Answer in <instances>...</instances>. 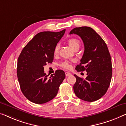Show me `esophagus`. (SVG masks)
Masks as SVG:
<instances>
[{
	"instance_id": "esophagus-1",
	"label": "esophagus",
	"mask_w": 126,
	"mask_h": 126,
	"mask_svg": "<svg viewBox=\"0 0 126 126\" xmlns=\"http://www.w3.org/2000/svg\"><path fill=\"white\" fill-rule=\"evenodd\" d=\"M71 74L70 72H65V76H66L67 77H68V76H71Z\"/></svg>"
}]
</instances>
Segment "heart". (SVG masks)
I'll list each match as a JSON object with an SVG mask.
<instances>
[{"label":"heart","instance_id":"b5f03b06","mask_svg":"<svg viewBox=\"0 0 126 126\" xmlns=\"http://www.w3.org/2000/svg\"><path fill=\"white\" fill-rule=\"evenodd\" d=\"M67 42L69 45V46L71 47L72 49H74L75 47H79L80 46V41L79 39L75 38H71L68 39L67 40ZM59 45H57L54 48V53L55 54H58V50H59ZM61 66L63 67V68H66V69H69L71 67V64L68 61H64L61 64Z\"/></svg>","mask_w":126,"mask_h":126}]
</instances>
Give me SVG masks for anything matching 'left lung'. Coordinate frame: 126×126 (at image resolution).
<instances>
[{
    "mask_svg": "<svg viewBox=\"0 0 126 126\" xmlns=\"http://www.w3.org/2000/svg\"><path fill=\"white\" fill-rule=\"evenodd\" d=\"M81 37L84 52L80 63L76 67L78 72L85 71V79L74 75L76 81L74 91L82 100L93 102L101 98L108 91L112 76L111 59L108 46L100 35L88 27L75 28L69 34Z\"/></svg>",
    "mask_w": 126,
    "mask_h": 126,
    "instance_id": "1",
    "label": "left lung"
}]
</instances>
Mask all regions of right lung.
<instances>
[{
    "label": "right lung",
    "instance_id": "1",
    "mask_svg": "<svg viewBox=\"0 0 126 126\" xmlns=\"http://www.w3.org/2000/svg\"><path fill=\"white\" fill-rule=\"evenodd\" d=\"M42 32L37 34L24 47L18 58L17 75L21 91L30 101L37 104L47 102L58 92L65 75L58 69L48 75L44 66L52 63L54 48L65 33Z\"/></svg>",
    "mask_w": 126,
    "mask_h": 126
}]
</instances>
